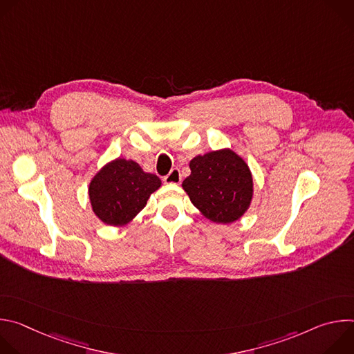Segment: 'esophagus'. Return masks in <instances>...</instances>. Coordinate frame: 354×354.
I'll use <instances>...</instances> for the list:
<instances>
[{
    "mask_svg": "<svg viewBox=\"0 0 354 354\" xmlns=\"http://www.w3.org/2000/svg\"><path fill=\"white\" fill-rule=\"evenodd\" d=\"M164 182L165 183H174V185H179L182 182V176L178 168H174L167 176H164Z\"/></svg>",
    "mask_w": 354,
    "mask_h": 354,
    "instance_id": "obj_1",
    "label": "esophagus"
}]
</instances>
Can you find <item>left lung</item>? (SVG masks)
Listing matches in <instances>:
<instances>
[{"label":"left lung","instance_id":"left-lung-1","mask_svg":"<svg viewBox=\"0 0 354 354\" xmlns=\"http://www.w3.org/2000/svg\"><path fill=\"white\" fill-rule=\"evenodd\" d=\"M182 187L198 212L217 224H231L249 209L254 179L248 164L230 148L194 157Z\"/></svg>","mask_w":354,"mask_h":354}]
</instances>
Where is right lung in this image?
I'll use <instances>...</instances> for the list:
<instances>
[{"mask_svg":"<svg viewBox=\"0 0 354 354\" xmlns=\"http://www.w3.org/2000/svg\"><path fill=\"white\" fill-rule=\"evenodd\" d=\"M161 179L147 174L133 160L116 158L100 168L89 183V200L95 216L108 225L129 224L147 205Z\"/></svg>","mask_w":354,"mask_h":354,"instance_id":"obj_1","label":"right lung"}]
</instances>
